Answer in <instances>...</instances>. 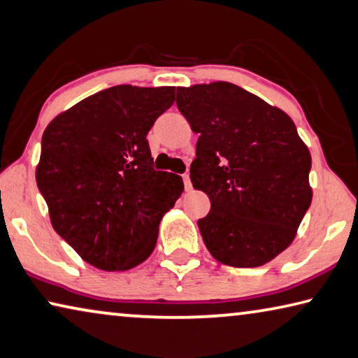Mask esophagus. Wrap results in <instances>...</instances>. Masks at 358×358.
I'll use <instances>...</instances> for the list:
<instances>
[{
  "mask_svg": "<svg viewBox=\"0 0 358 358\" xmlns=\"http://www.w3.org/2000/svg\"><path fill=\"white\" fill-rule=\"evenodd\" d=\"M183 181H185V188L186 189H191V178H189L188 173L183 175Z\"/></svg>",
  "mask_w": 358,
  "mask_h": 358,
  "instance_id": "1",
  "label": "esophagus"
}]
</instances>
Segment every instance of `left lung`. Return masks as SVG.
Segmentation results:
<instances>
[{
	"mask_svg": "<svg viewBox=\"0 0 358 358\" xmlns=\"http://www.w3.org/2000/svg\"><path fill=\"white\" fill-rule=\"evenodd\" d=\"M177 106L199 134L189 172L212 203L197 221L207 250L232 268L269 263L312 201L310 152L292 117L226 81L177 87Z\"/></svg>",
	"mask_w": 358,
	"mask_h": 358,
	"instance_id": "obj_1",
	"label": "left lung"
}]
</instances>
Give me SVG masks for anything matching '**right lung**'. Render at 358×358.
Here are the masks:
<instances>
[{
	"label": "right lung",
	"instance_id": "right-lung-1",
	"mask_svg": "<svg viewBox=\"0 0 358 358\" xmlns=\"http://www.w3.org/2000/svg\"><path fill=\"white\" fill-rule=\"evenodd\" d=\"M175 87L115 86L60 113L43 134L36 183L52 228L86 263L127 271L155 250L159 223L183 192L152 169L148 135Z\"/></svg>",
	"mask_w": 358,
	"mask_h": 358
}]
</instances>
